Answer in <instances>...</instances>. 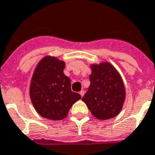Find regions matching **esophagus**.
Masks as SVG:
<instances>
[{
    "instance_id": "esophagus-1",
    "label": "esophagus",
    "mask_w": 155,
    "mask_h": 155,
    "mask_svg": "<svg viewBox=\"0 0 155 155\" xmlns=\"http://www.w3.org/2000/svg\"><path fill=\"white\" fill-rule=\"evenodd\" d=\"M80 94L81 95V97H83L84 94V90H81V92H80Z\"/></svg>"
}]
</instances>
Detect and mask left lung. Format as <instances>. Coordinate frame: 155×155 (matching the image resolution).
I'll return each mask as SVG.
<instances>
[{"label":"left lung","mask_w":155,"mask_h":155,"mask_svg":"<svg viewBox=\"0 0 155 155\" xmlns=\"http://www.w3.org/2000/svg\"><path fill=\"white\" fill-rule=\"evenodd\" d=\"M90 85L82 100L96 118L107 120L117 115L125 100V88L121 76L109 63L91 66Z\"/></svg>","instance_id":"1"}]
</instances>
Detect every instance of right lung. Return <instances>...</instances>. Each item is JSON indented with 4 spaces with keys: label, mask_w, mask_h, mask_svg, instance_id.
Segmentation results:
<instances>
[{
    "label": "right lung",
    "mask_w": 155,
    "mask_h": 155,
    "mask_svg": "<svg viewBox=\"0 0 155 155\" xmlns=\"http://www.w3.org/2000/svg\"><path fill=\"white\" fill-rule=\"evenodd\" d=\"M65 63L56 57L40 61L31 81L30 98L40 116L50 120H62L70 108L81 98L72 92L71 80L63 73Z\"/></svg>",
    "instance_id": "1"
}]
</instances>
